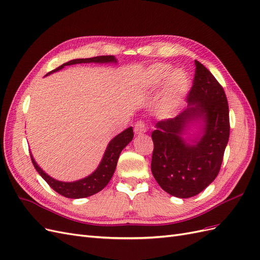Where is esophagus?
<instances>
[{
	"label": "esophagus",
	"instance_id": "1",
	"mask_svg": "<svg viewBox=\"0 0 260 260\" xmlns=\"http://www.w3.org/2000/svg\"><path fill=\"white\" fill-rule=\"evenodd\" d=\"M147 131V124L145 121L140 120L138 122H136L135 124V132L137 135H142V133Z\"/></svg>",
	"mask_w": 260,
	"mask_h": 260
}]
</instances>
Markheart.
Here are the masks:
<instances>
[{"mask_svg": "<svg viewBox=\"0 0 260 260\" xmlns=\"http://www.w3.org/2000/svg\"><path fill=\"white\" fill-rule=\"evenodd\" d=\"M165 80L166 83L160 108L165 114H172L182 105L190 81L181 70H176L170 74V67L166 64H155L145 73V82L149 88H158Z\"/></svg>", "mask_w": 260, "mask_h": 260, "instance_id": "obj_1", "label": "heart"}]
</instances>
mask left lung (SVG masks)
Returning <instances> with one entry per match:
<instances>
[{"mask_svg":"<svg viewBox=\"0 0 260 260\" xmlns=\"http://www.w3.org/2000/svg\"><path fill=\"white\" fill-rule=\"evenodd\" d=\"M188 107L176 118L156 123L152 132V174L164 191L180 199L201 193L218 176L230 136L229 106L224 90L209 70L195 60ZM206 120L204 135L194 145L183 139L186 122Z\"/></svg>","mask_w":260,"mask_h":260,"instance_id":"1","label":"left lung"}]
</instances>
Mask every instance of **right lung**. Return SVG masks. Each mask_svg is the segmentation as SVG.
Listing matches in <instances>:
<instances>
[{
    "mask_svg": "<svg viewBox=\"0 0 260 260\" xmlns=\"http://www.w3.org/2000/svg\"><path fill=\"white\" fill-rule=\"evenodd\" d=\"M111 61H117L113 55H102V56H95L91 58H77L69 60L61 66L57 67L56 69L52 70L48 75L57 72V70L61 69L64 66L74 65V64H81V62H111ZM133 138V130L132 127L125 129L122 131L120 135L115 137L111 142H109L106 152L104 154L103 159H102L99 168L93 172V174L84 179H81L76 182H61V181H57L50 176H48L45 172L38 166L37 162L31 156V160H32L34 166L36 170L40 174V176L48 182V184L53 188L55 192L58 194L65 196L68 199H83L88 198L93 194L100 192L101 190L107 185L109 180L112 179L118 158L122 149L128 145V143L131 142Z\"/></svg>",
    "mask_w": 260,
    "mask_h": 260,
    "instance_id": "add662e5",
    "label": "right lung"
}]
</instances>
